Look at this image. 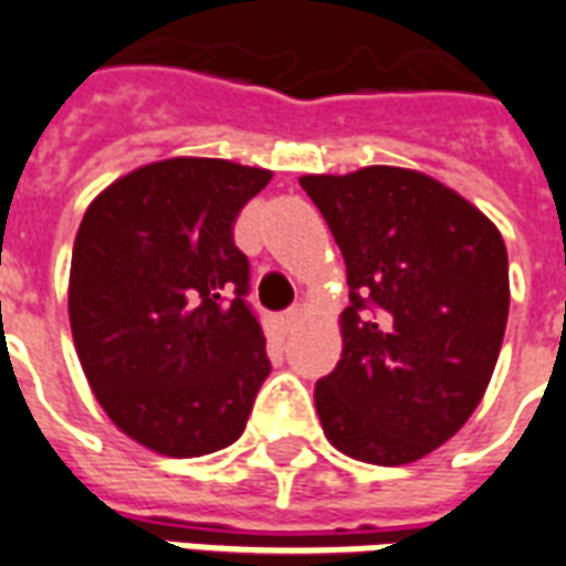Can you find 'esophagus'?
Returning a JSON list of instances; mask_svg holds the SVG:
<instances>
[{
  "mask_svg": "<svg viewBox=\"0 0 566 566\" xmlns=\"http://www.w3.org/2000/svg\"><path fill=\"white\" fill-rule=\"evenodd\" d=\"M296 323H300V308H287V312L282 314V326L287 332H291L293 326H296Z\"/></svg>",
  "mask_w": 566,
  "mask_h": 566,
  "instance_id": "1",
  "label": "esophagus"
}]
</instances>
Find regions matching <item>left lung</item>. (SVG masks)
Returning <instances> with one entry per match:
<instances>
[{
	"mask_svg": "<svg viewBox=\"0 0 566 566\" xmlns=\"http://www.w3.org/2000/svg\"><path fill=\"white\" fill-rule=\"evenodd\" d=\"M338 243L344 350L314 403L323 433L374 465L416 463L484 398L511 284L499 228L421 171L368 166L300 178Z\"/></svg>",
	"mask_w": 566,
	"mask_h": 566,
	"instance_id": "8db88e82",
	"label": "left lung"
}]
</instances>
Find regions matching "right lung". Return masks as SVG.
I'll return each instance as SVG.
<instances>
[{
    "label": "right lung",
    "mask_w": 566,
    "mask_h": 566,
    "mask_svg": "<svg viewBox=\"0 0 566 566\" xmlns=\"http://www.w3.org/2000/svg\"><path fill=\"white\" fill-rule=\"evenodd\" d=\"M270 178L228 159H163L82 216L67 291L76 356L106 416L157 454L237 442L270 377L234 245L237 216Z\"/></svg>",
    "instance_id": "obj_1"
}]
</instances>
